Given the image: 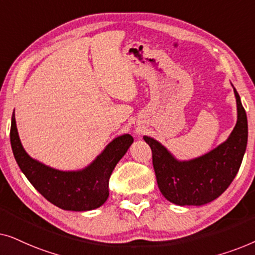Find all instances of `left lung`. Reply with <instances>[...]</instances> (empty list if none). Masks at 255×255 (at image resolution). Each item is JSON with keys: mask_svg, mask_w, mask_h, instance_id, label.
<instances>
[{"mask_svg": "<svg viewBox=\"0 0 255 255\" xmlns=\"http://www.w3.org/2000/svg\"><path fill=\"white\" fill-rule=\"evenodd\" d=\"M237 103L236 127L225 141L203 155L177 159L156 139L144 135L153 153V167L161 194L172 203L204 205L221 196L235 179L247 146L249 127L246 111L231 83Z\"/></svg>", "mask_w": 255, "mask_h": 255, "instance_id": "8db88e82", "label": "left lung"}]
</instances>
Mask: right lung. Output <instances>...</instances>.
<instances>
[{
    "label": "right lung",
    "mask_w": 255,
    "mask_h": 255,
    "mask_svg": "<svg viewBox=\"0 0 255 255\" xmlns=\"http://www.w3.org/2000/svg\"><path fill=\"white\" fill-rule=\"evenodd\" d=\"M132 142L131 134L118 135L85 168L55 169L27 154L17 131L15 111L11 116L10 144L17 165L37 191L62 210L89 211L106 203L111 173Z\"/></svg>",
    "instance_id": "1"
}]
</instances>
